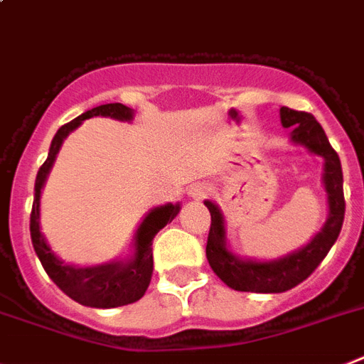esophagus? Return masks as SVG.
Segmentation results:
<instances>
[{"instance_id":"obj_1","label":"esophagus","mask_w":364,"mask_h":364,"mask_svg":"<svg viewBox=\"0 0 364 364\" xmlns=\"http://www.w3.org/2000/svg\"><path fill=\"white\" fill-rule=\"evenodd\" d=\"M189 195L193 198H204L206 195H210V186L206 184H193L189 188Z\"/></svg>"}]
</instances>
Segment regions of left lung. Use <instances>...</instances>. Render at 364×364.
Returning a JSON list of instances; mask_svg holds the SVG:
<instances>
[{
	"label": "left lung",
	"instance_id": "obj_1",
	"mask_svg": "<svg viewBox=\"0 0 364 364\" xmlns=\"http://www.w3.org/2000/svg\"><path fill=\"white\" fill-rule=\"evenodd\" d=\"M279 117L284 129L291 130V141L304 145L309 152L324 158V188L328 193L330 213L321 232L306 245L287 256L272 259V262H252L239 259L226 247L225 217L219 206L212 200H204L212 215V226L208 234L206 257L210 267L228 287L245 293H284L296 287L330 252L337 241L344 220V191H343V169L335 149L328 141L321 123L307 112L291 110L287 107L279 108Z\"/></svg>",
	"mask_w": 364,
	"mask_h": 364
}]
</instances>
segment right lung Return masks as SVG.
<instances>
[{
  "mask_svg": "<svg viewBox=\"0 0 364 364\" xmlns=\"http://www.w3.org/2000/svg\"><path fill=\"white\" fill-rule=\"evenodd\" d=\"M95 116L130 121L134 116V112H132V108L121 105V102L101 105V107H95L92 110L85 112V114H80L79 117H75L66 125H62L57 130V134L51 141V147H49L48 160L43 161L42 167L38 169L36 182H34V200L33 212H31V241H33L34 252L38 256L43 271L48 272L49 278L71 300L88 307L110 309V307L138 302L139 298L145 294L152 276V239L167 223L175 219L176 213L180 212V204H166V206L154 208L147 213L144 223L136 230L134 256L127 259V262H110L95 267H75L68 265V263H64L53 254L48 241L40 232V193H42V188L46 184L49 171H51L53 161L57 158L62 141L82 121Z\"/></svg>",
  "mask_w": 364,
  "mask_h": 364,
  "instance_id": "right-lung-1",
  "label": "right lung"
}]
</instances>
